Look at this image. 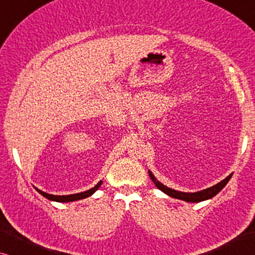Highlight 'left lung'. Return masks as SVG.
<instances>
[{"label": "left lung", "mask_w": 255, "mask_h": 255, "mask_svg": "<svg viewBox=\"0 0 255 255\" xmlns=\"http://www.w3.org/2000/svg\"><path fill=\"white\" fill-rule=\"evenodd\" d=\"M148 175H149V177H151V180L153 181V183L155 184V187L161 191H163L166 195H168V196L173 197V198H177V200H182L184 202L197 203V202L209 200V198H212L214 196H216V195H217L219 191H221L223 188L226 186V183H228L230 179H231L232 174H230L226 179L221 181V182L217 184H215V186L207 188V189H203L201 191H196V193H183V191L174 190V189H172V188H168L167 186H165V184L159 182V181L155 179V176L153 175L151 170H148Z\"/></svg>", "instance_id": "8db88e82"}]
</instances>
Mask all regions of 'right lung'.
I'll return each mask as SVG.
<instances>
[{"mask_svg":"<svg viewBox=\"0 0 255 255\" xmlns=\"http://www.w3.org/2000/svg\"><path fill=\"white\" fill-rule=\"evenodd\" d=\"M101 184H102V181H100L99 183L96 184L95 187L92 188V189L89 190H86V191H82V193H78V194H72V195H61V196H59V195H51V194H47L45 193V191H41L39 189L36 190L39 193L40 195H43L44 197H46L47 200L50 201H54V202H61V203H65V202H73V201H79V200H82V198H86V197H89L92 196V195L95 193V191L99 189Z\"/></svg>","mask_w":255,"mask_h":255,"instance_id":"right-lung-1","label":"right lung"}]
</instances>
